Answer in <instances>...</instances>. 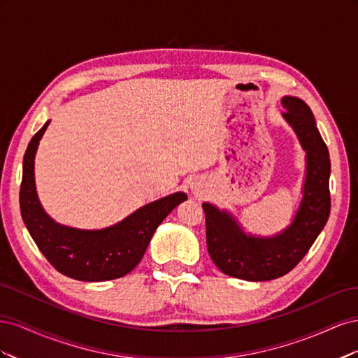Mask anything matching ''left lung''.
I'll list each match as a JSON object with an SVG mask.
<instances>
[{
	"label": "left lung",
	"mask_w": 358,
	"mask_h": 358,
	"mask_svg": "<svg viewBox=\"0 0 358 358\" xmlns=\"http://www.w3.org/2000/svg\"><path fill=\"white\" fill-rule=\"evenodd\" d=\"M284 117L308 152L303 200L288 229L270 239L246 236L231 216L203 203L206 243L222 273L245 280H270L291 272L308 254L330 215V157L309 107L296 96H284Z\"/></svg>",
	"instance_id": "obj_1"
}]
</instances>
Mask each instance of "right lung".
I'll list each match as a JSON object with an SVG mask.
<instances>
[{
  "label": "right lung",
  "instance_id": "1",
  "mask_svg": "<svg viewBox=\"0 0 358 358\" xmlns=\"http://www.w3.org/2000/svg\"><path fill=\"white\" fill-rule=\"evenodd\" d=\"M48 124L31 138L24 155L19 204L27 229L59 273L86 282L122 278L140 263L157 227L187 196L176 192L149 203L104 230L85 231L53 222L41 209L34 183L36 150Z\"/></svg>",
  "mask_w": 358,
  "mask_h": 358
}]
</instances>
